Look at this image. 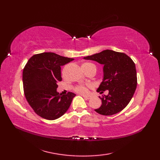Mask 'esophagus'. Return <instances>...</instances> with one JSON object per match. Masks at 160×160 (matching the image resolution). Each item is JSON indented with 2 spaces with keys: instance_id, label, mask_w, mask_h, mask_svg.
I'll use <instances>...</instances> for the list:
<instances>
[{
  "instance_id": "34e87169",
  "label": "esophagus",
  "mask_w": 160,
  "mask_h": 160,
  "mask_svg": "<svg viewBox=\"0 0 160 160\" xmlns=\"http://www.w3.org/2000/svg\"><path fill=\"white\" fill-rule=\"evenodd\" d=\"M83 97L84 98V99H89L91 98L90 97H89V96H85V95H83Z\"/></svg>"
}]
</instances>
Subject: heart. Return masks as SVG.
<instances>
[{
  "label": "heart",
  "instance_id": "b5f03b06",
  "mask_svg": "<svg viewBox=\"0 0 160 160\" xmlns=\"http://www.w3.org/2000/svg\"><path fill=\"white\" fill-rule=\"evenodd\" d=\"M82 68H85V69H89V68H95V65L90 63V62H86V63H84L83 65H82ZM93 85L91 84H87V85H78L75 88V91H77V93H81V94H87L89 92V89L93 88Z\"/></svg>",
  "mask_w": 160,
  "mask_h": 160
}]
</instances>
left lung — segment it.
I'll use <instances>...</instances> for the list:
<instances>
[{
  "mask_svg": "<svg viewBox=\"0 0 160 160\" xmlns=\"http://www.w3.org/2000/svg\"><path fill=\"white\" fill-rule=\"evenodd\" d=\"M103 65V78L97 91L109 94L99 98L101 107L95 109L103 115H112L122 111L133 98L137 88V72L134 62L123 52L104 50L84 57Z\"/></svg>",
  "mask_w": 160,
  "mask_h": 160,
  "instance_id": "left-lung-1",
  "label": "left lung"
}]
</instances>
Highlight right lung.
<instances>
[{"instance_id":"right-lung-1","label":"right lung","mask_w":160,"mask_h":160,"mask_svg":"<svg viewBox=\"0 0 160 160\" xmlns=\"http://www.w3.org/2000/svg\"><path fill=\"white\" fill-rule=\"evenodd\" d=\"M74 59L54 52L34 55L28 61L22 72L25 95L28 104L40 117L55 120L64 115L76 95L57 91V83L62 81L61 67Z\"/></svg>"}]
</instances>
